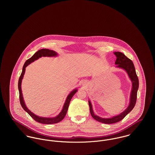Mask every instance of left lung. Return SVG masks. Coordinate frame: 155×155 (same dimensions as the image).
<instances>
[{
    "mask_svg": "<svg viewBox=\"0 0 155 155\" xmlns=\"http://www.w3.org/2000/svg\"><path fill=\"white\" fill-rule=\"evenodd\" d=\"M113 53L116 57V60L115 61V64L116 65V67L123 69L127 72L129 78L130 79L132 82V88L130 97V103L127 108L120 114L113 116L111 117H101L95 114L93 111L92 106L91 103V101L89 100V110L92 117L100 122L107 124H114L120 121L133 110L136 103L137 94L139 87L138 79L137 76L135 67L133 64V61L120 52H114Z\"/></svg>",
    "mask_w": 155,
    "mask_h": 155,
    "instance_id": "left-lung-1",
    "label": "left lung"
}]
</instances>
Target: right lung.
<instances>
[{"instance_id": "1", "label": "right lung", "mask_w": 155, "mask_h": 155, "mask_svg": "<svg viewBox=\"0 0 155 155\" xmlns=\"http://www.w3.org/2000/svg\"><path fill=\"white\" fill-rule=\"evenodd\" d=\"M58 56V54L53 51V50H50L48 49H41L39 51H38L30 58L28 59L24 63L23 67H22V73L21 74V76L19 78L18 80V90H19V93H20V101L21 105L22 106L23 109L32 118L35 119L38 122L43 124H57L59 122L61 121L66 115L67 111L68 110L69 104L70 102V100L73 96L75 94V93L78 91V89H74L72 90L67 95L65 103L63 105V109L60 112V113L57 115L55 117H41L35 114H34L32 111L30 110L26 106L24 98L22 96V89H21V83H22V80L25 71V68L28 65L31 64V63L34 62L35 60H37L39 58H41L42 57H55Z\"/></svg>"}]
</instances>
